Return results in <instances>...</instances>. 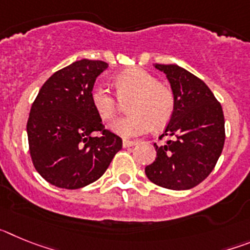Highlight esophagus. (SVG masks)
<instances>
[{
	"label": "esophagus",
	"instance_id": "obj_1",
	"mask_svg": "<svg viewBox=\"0 0 250 250\" xmlns=\"http://www.w3.org/2000/svg\"><path fill=\"white\" fill-rule=\"evenodd\" d=\"M136 143H138V141L124 140V141H123V146H124V147H130V146H134V145H136Z\"/></svg>",
	"mask_w": 250,
	"mask_h": 250
}]
</instances>
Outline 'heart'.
<instances>
[{
    "instance_id": "heart-1",
    "label": "heart",
    "mask_w": 250,
    "mask_h": 250,
    "mask_svg": "<svg viewBox=\"0 0 250 250\" xmlns=\"http://www.w3.org/2000/svg\"><path fill=\"white\" fill-rule=\"evenodd\" d=\"M118 96L127 103L130 115L111 125L116 134L125 138L143 135L150 129H160L167 125L174 112L173 91L159 83L155 77L140 67L127 68L115 77ZM94 109L103 120L111 121L116 118L119 104L110 90L103 83L92 86L90 92Z\"/></svg>"
}]
</instances>
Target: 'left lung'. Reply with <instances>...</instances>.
<instances>
[{"mask_svg":"<svg viewBox=\"0 0 250 250\" xmlns=\"http://www.w3.org/2000/svg\"><path fill=\"white\" fill-rule=\"evenodd\" d=\"M154 67L167 75L175 106L163 136L154 144L156 158L145 167L147 179L171 190H187L204 180L215 167L225 140L224 115L204 81L178 65Z\"/></svg>","mask_w":250,"mask_h":250,"instance_id":"left-lung-1","label":"left lung"}]
</instances>
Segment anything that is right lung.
I'll list each match as a JSON object with an SVG mask.
<instances>
[{"label": "right lung", "instance_id": "right-lung-1", "mask_svg": "<svg viewBox=\"0 0 250 250\" xmlns=\"http://www.w3.org/2000/svg\"><path fill=\"white\" fill-rule=\"evenodd\" d=\"M104 61L83 59L55 72L42 85L27 121L30 154L46 182L80 189L96 182L123 147L118 135L104 129L90 100ZM100 131L101 137H92Z\"/></svg>", "mask_w": 250, "mask_h": 250}]
</instances>
